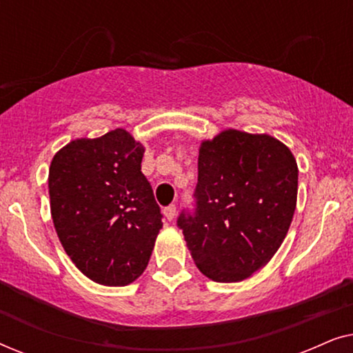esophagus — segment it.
Returning <instances> with one entry per match:
<instances>
[{"mask_svg":"<svg viewBox=\"0 0 353 353\" xmlns=\"http://www.w3.org/2000/svg\"><path fill=\"white\" fill-rule=\"evenodd\" d=\"M163 215H165V219L168 221H172L173 219H175V215H176V207L173 205V204L165 207V209H163Z\"/></svg>","mask_w":353,"mask_h":353,"instance_id":"1","label":"esophagus"}]
</instances>
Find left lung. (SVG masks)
Listing matches in <instances>:
<instances>
[{
    "label": "left lung",
    "mask_w": 353,
    "mask_h": 353,
    "mask_svg": "<svg viewBox=\"0 0 353 353\" xmlns=\"http://www.w3.org/2000/svg\"><path fill=\"white\" fill-rule=\"evenodd\" d=\"M297 180L292 152L270 134L225 130L202 141L196 209L176 221L196 267L216 283L265 267L291 226Z\"/></svg>",
    "instance_id": "8db88e82"
}]
</instances>
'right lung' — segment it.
Here are the masks:
<instances>
[{
    "mask_svg": "<svg viewBox=\"0 0 353 353\" xmlns=\"http://www.w3.org/2000/svg\"><path fill=\"white\" fill-rule=\"evenodd\" d=\"M144 148L127 130L70 141L50 167L51 216L62 248L85 276L127 286L146 270L162 228L141 172Z\"/></svg>",
    "mask_w": 353,
    "mask_h": 353,
    "instance_id": "obj_1",
    "label": "right lung"
}]
</instances>
